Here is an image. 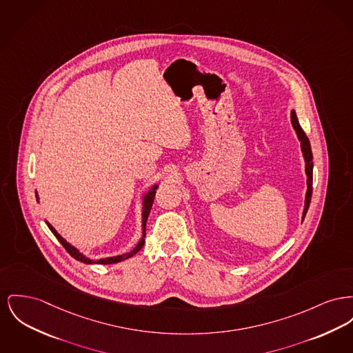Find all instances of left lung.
<instances>
[{"instance_id": "8db88e82", "label": "left lung", "mask_w": 353, "mask_h": 353, "mask_svg": "<svg viewBox=\"0 0 353 353\" xmlns=\"http://www.w3.org/2000/svg\"><path fill=\"white\" fill-rule=\"evenodd\" d=\"M290 121H292V125H293V128H294V130H296V133H297L299 140L301 141V150H303L304 159H305V173H307V177H308V180H307L308 190H307V196H305V207H304V213H303V220H304V217H305V214H307V210H308L310 204H311L312 181H313V163H312V159H313V156H312L310 140H308L307 134L304 133V130L301 129V126L299 124V120H297V117H296L294 110L290 112Z\"/></svg>"}]
</instances>
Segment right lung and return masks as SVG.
<instances>
[{"label":"right lung","mask_w":353,"mask_h":353,"mask_svg":"<svg viewBox=\"0 0 353 353\" xmlns=\"http://www.w3.org/2000/svg\"><path fill=\"white\" fill-rule=\"evenodd\" d=\"M156 189H157V187L152 188V189H150V192H148V194L144 197V213H143V228H144V233H143V239L139 241V244L136 245V248L133 249L132 252L125 253V254H121V256L108 257V259H103V260H99V261H93V260H90V259H86V257H85L83 254H81L77 249L74 248V247H72L70 244H68V243L63 240V237L56 232V229L53 228L48 221H46V224H48L49 229L52 230V233L56 236V239L63 244V247L65 248V250H66L72 257H74L76 260H79V261H81V263H85V264H116V263H120V261H123V260H126V259L132 257L133 254H136L140 249L144 247V243H145L144 237H145L146 220H148V216H149V213H150L152 204H153V201H154ZM36 197L39 199V196H37V194H36Z\"/></svg>","instance_id":"obj_1"}]
</instances>
